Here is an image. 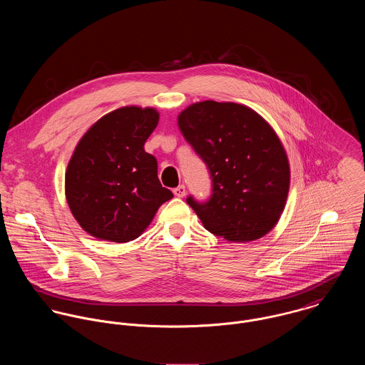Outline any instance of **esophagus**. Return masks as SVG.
I'll list each match as a JSON object with an SVG mask.
<instances>
[{
    "instance_id": "esophagus-1",
    "label": "esophagus",
    "mask_w": 365,
    "mask_h": 365,
    "mask_svg": "<svg viewBox=\"0 0 365 365\" xmlns=\"http://www.w3.org/2000/svg\"><path fill=\"white\" fill-rule=\"evenodd\" d=\"M174 195L177 197V198H184L185 197V187L184 185H180V187H177V188H174Z\"/></svg>"
}]
</instances>
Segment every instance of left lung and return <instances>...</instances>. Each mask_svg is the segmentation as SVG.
<instances>
[{"label": "left lung", "mask_w": 365, "mask_h": 365, "mask_svg": "<svg viewBox=\"0 0 365 365\" xmlns=\"http://www.w3.org/2000/svg\"><path fill=\"white\" fill-rule=\"evenodd\" d=\"M178 128L207 163L213 192L188 205L210 233L233 243L261 239L278 223L291 168L272 126L246 105L201 101L178 113Z\"/></svg>", "instance_id": "obj_1"}]
</instances>
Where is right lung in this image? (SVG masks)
Wrapping results in <instances>:
<instances>
[{
  "instance_id": "obj_1",
  "label": "right lung",
  "mask_w": 365,
  "mask_h": 365,
  "mask_svg": "<svg viewBox=\"0 0 365 365\" xmlns=\"http://www.w3.org/2000/svg\"><path fill=\"white\" fill-rule=\"evenodd\" d=\"M158 118L156 108L126 105L105 113L78 140L67 164L64 194L90 236L135 240L173 198L158 181L156 157L145 150Z\"/></svg>"
}]
</instances>
